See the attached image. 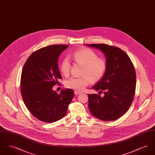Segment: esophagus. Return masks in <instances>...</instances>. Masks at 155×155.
<instances>
[{
    "label": "esophagus",
    "mask_w": 155,
    "mask_h": 155,
    "mask_svg": "<svg viewBox=\"0 0 155 155\" xmlns=\"http://www.w3.org/2000/svg\"><path fill=\"white\" fill-rule=\"evenodd\" d=\"M74 94H75V95H79V94H80L81 93L80 92H77V91H74Z\"/></svg>",
    "instance_id": "esophagus-1"
}]
</instances>
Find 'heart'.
<instances>
[{"instance_id": "1", "label": "heart", "mask_w": 155, "mask_h": 155, "mask_svg": "<svg viewBox=\"0 0 155 155\" xmlns=\"http://www.w3.org/2000/svg\"><path fill=\"white\" fill-rule=\"evenodd\" d=\"M74 61L82 66L81 77H73L65 82L67 88L71 89L77 92H81L88 85L91 81L96 82L101 80L106 72L107 63L103 59L97 58V56L92 50L83 48L78 50L73 54ZM70 62L68 58L63 59L60 64V69L61 73L65 75L70 71Z\"/></svg>"}]
</instances>
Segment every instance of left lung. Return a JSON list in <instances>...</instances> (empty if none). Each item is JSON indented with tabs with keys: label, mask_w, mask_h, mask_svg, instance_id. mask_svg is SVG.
<instances>
[{
	"label": "left lung",
	"mask_w": 155,
	"mask_h": 155,
	"mask_svg": "<svg viewBox=\"0 0 155 155\" xmlns=\"http://www.w3.org/2000/svg\"><path fill=\"white\" fill-rule=\"evenodd\" d=\"M103 52L107 68L102 78L91 88L104 94H88V108L96 118L113 121L120 118L133 102L136 73L128 56L121 49L106 44H85Z\"/></svg>",
	"instance_id": "left-lung-1"
}]
</instances>
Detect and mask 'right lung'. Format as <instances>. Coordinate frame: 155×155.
I'll list each match as a JSON object with an SVG mask.
<instances>
[{
	"label": "right lung",
	"instance_id": "add662e5",
	"mask_svg": "<svg viewBox=\"0 0 155 155\" xmlns=\"http://www.w3.org/2000/svg\"><path fill=\"white\" fill-rule=\"evenodd\" d=\"M67 45H54L32 53L27 60L21 77V95L31 113L45 123L63 118L74 95L71 89H62L58 94L53 87L58 84L61 75L58 59Z\"/></svg>",
	"mask_w": 155,
	"mask_h": 155
}]
</instances>
